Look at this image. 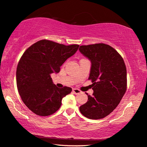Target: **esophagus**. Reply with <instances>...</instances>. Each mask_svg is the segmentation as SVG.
<instances>
[{"label": "esophagus", "mask_w": 147, "mask_h": 147, "mask_svg": "<svg viewBox=\"0 0 147 147\" xmlns=\"http://www.w3.org/2000/svg\"><path fill=\"white\" fill-rule=\"evenodd\" d=\"M73 93L74 94H78L81 93V91L79 90L76 89V88H73Z\"/></svg>", "instance_id": "obj_1"}]
</instances>
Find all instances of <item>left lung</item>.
Returning a JSON list of instances; mask_svg holds the SVG:
<instances>
[{"label":"left lung","mask_w":147,"mask_h":147,"mask_svg":"<svg viewBox=\"0 0 147 147\" xmlns=\"http://www.w3.org/2000/svg\"><path fill=\"white\" fill-rule=\"evenodd\" d=\"M79 51L91 62L89 80L93 96L79 109L91 119L106 117L119 104L127 90V70L124 61L115 49L104 43L81 45Z\"/></svg>","instance_id":"1"}]
</instances>
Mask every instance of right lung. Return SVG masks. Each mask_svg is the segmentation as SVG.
Returning <instances> with one entry per match:
<instances>
[{"mask_svg": "<svg viewBox=\"0 0 147 147\" xmlns=\"http://www.w3.org/2000/svg\"><path fill=\"white\" fill-rule=\"evenodd\" d=\"M78 47L43 39L24 53L18 64L16 84L22 100L32 112L40 116L53 114L60 108L63 98L71 92L70 87H57L51 74L59 73Z\"/></svg>", "mask_w": 147, "mask_h": 147, "instance_id": "right-lung-1", "label": "right lung"}]
</instances>
